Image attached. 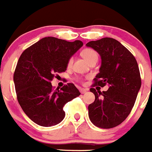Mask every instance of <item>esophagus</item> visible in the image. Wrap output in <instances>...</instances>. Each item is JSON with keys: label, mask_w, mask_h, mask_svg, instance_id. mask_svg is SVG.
I'll list each match as a JSON object with an SVG mask.
<instances>
[{"label": "esophagus", "mask_w": 152, "mask_h": 152, "mask_svg": "<svg viewBox=\"0 0 152 152\" xmlns=\"http://www.w3.org/2000/svg\"><path fill=\"white\" fill-rule=\"evenodd\" d=\"M80 92H81V94H84V93H86V92L88 91V89H83V88H81V89H80Z\"/></svg>", "instance_id": "1"}]
</instances>
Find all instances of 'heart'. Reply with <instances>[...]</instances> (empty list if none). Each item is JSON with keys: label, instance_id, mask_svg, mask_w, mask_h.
Instances as JSON below:
<instances>
[{"label": "heart", "instance_id": "obj_1", "mask_svg": "<svg viewBox=\"0 0 152 152\" xmlns=\"http://www.w3.org/2000/svg\"><path fill=\"white\" fill-rule=\"evenodd\" d=\"M82 56L85 59L86 61L89 63V62L93 61V60H98V54L94 50L91 48H86L81 52ZM72 63V59L70 58L68 61V66H70Z\"/></svg>", "mask_w": 152, "mask_h": 152}]
</instances>
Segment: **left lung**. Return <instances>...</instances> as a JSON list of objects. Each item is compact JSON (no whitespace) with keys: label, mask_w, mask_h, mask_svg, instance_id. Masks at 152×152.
<instances>
[{"label":"left lung","mask_w":152,"mask_h":152,"mask_svg":"<svg viewBox=\"0 0 152 152\" xmlns=\"http://www.w3.org/2000/svg\"><path fill=\"white\" fill-rule=\"evenodd\" d=\"M86 46L101 57L94 86H109L102 92L90 89L96 99L88 107L89 118L99 128H114L127 118L136 100L142 85L138 63L129 50L113 38L90 41Z\"/></svg>","instance_id":"obj_1"}]
</instances>
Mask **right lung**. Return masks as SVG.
<instances>
[{"label": "right lung", "mask_w": 152, "mask_h": 152, "mask_svg": "<svg viewBox=\"0 0 152 152\" xmlns=\"http://www.w3.org/2000/svg\"><path fill=\"white\" fill-rule=\"evenodd\" d=\"M83 45L80 40L68 42L53 37L42 38L25 50L14 74L18 100L25 114L44 127L61 122L63 106L80 95L72 83L53 91L55 75L65 72L69 60Z\"/></svg>", "instance_id": "right-lung-1"}]
</instances>
